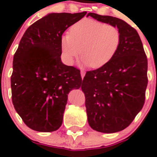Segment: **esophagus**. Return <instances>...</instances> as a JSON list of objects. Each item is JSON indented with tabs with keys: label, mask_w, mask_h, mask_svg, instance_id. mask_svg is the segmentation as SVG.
<instances>
[{
	"label": "esophagus",
	"mask_w": 157,
	"mask_h": 157,
	"mask_svg": "<svg viewBox=\"0 0 157 157\" xmlns=\"http://www.w3.org/2000/svg\"><path fill=\"white\" fill-rule=\"evenodd\" d=\"M80 75H81L82 79H83V77L85 76V72L83 71V70H81V71H80Z\"/></svg>",
	"instance_id": "1"
}]
</instances>
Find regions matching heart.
Returning <instances> with one entry per match:
<instances>
[{
    "mask_svg": "<svg viewBox=\"0 0 157 157\" xmlns=\"http://www.w3.org/2000/svg\"><path fill=\"white\" fill-rule=\"evenodd\" d=\"M121 40V32L116 26L82 19L70 27V34L61 36L62 58L65 63L72 65L80 53L84 65L101 68L115 57Z\"/></svg>",
    "mask_w": 157,
    "mask_h": 157,
    "instance_id": "heart-1",
    "label": "heart"
}]
</instances>
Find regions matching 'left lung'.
<instances>
[{"mask_svg": "<svg viewBox=\"0 0 157 157\" xmlns=\"http://www.w3.org/2000/svg\"><path fill=\"white\" fill-rule=\"evenodd\" d=\"M88 16L116 26L121 32L115 57L107 65L87 71L81 86L89 125L100 132H117L131 124L144 105L147 58L138 32L128 23L95 13Z\"/></svg>", "mask_w": 157, "mask_h": 157, "instance_id": "8db88e82", "label": "left lung"}]
</instances>
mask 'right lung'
<instances>
[{
    "label": "right lung",
    "mask_w": 157,
    "mask_h": 157,
    "mask_svg": "<svg viewBox=\"0 0 157 157\" xmlns=\"http://www.w3.org/2000/svg\"><path fill=\"white\" fill-rule=\"evenodd\" d=\"M87 14L50 13L29 26L13 59L12 102L28 127L49 132L61 126L70 90L79 89L80 71L61 61L63 33Z\"/></svg>",
    "instance_id": "obj_1"
}]
</instances>
